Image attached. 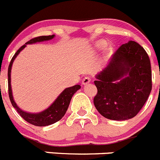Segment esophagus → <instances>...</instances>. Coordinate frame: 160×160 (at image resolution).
Segmentation results:
<instances>
[{
	"mask_svg": "<svg viewBox=\"0 0 160 160\" xmlns=\"http://www.w3.org/2000/svg\"><path fill=\"white\" fill-rule=\"evenodd\" d=\"M90 82H91V78L89 77H85L83 79V80H82V83H83V85L88 84V83H90Z\"/></svg>",
	"mask_w": 160,
	"mask_h": 160,
	"instance_id": "34e87169",
	"label": "esophagus"
}]
</instances>
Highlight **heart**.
<instances>
[{"label":"heart","instance_id":"heart-1","mask_svg":"<svg viewBox=\"0 0 160 160\" xmlns=\"http://www.w3.org/2000/svg\"><path fill=\"white\" fill-rule=\"evenodd\" d=\"M105 46H106V44L103 42H100L99 43V45H98V47H99V48H103V47H105Z\"/></svg>","mask_w":160,"mask_h":160}]
</instances>
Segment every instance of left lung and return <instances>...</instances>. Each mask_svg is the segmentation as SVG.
<instances>
[{
	"instance_id": "1",
	"label": "left lung",
	"mask_w": 160,
	"mask_h": 160,
	"mask_svg": "<svg viewBox=\"0 0 160 160\" xmlns=\"http://www.w3.org/2000/svg\"><path fill=\"white\" fill-rule=\"evenodd\" d=\"M95 78L98 92L94 104L99 114L110 120L132 118L152 91L148 55L141 45L129 41L116 50L108 65ZM116 80L119 81L114 82Z\"/></svg>"
}]
</instances>
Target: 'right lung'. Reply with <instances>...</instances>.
Wrapping results in <instances>:
<instances>
[{
  "label": "right lung",
  "instance_id": "1",
  "mask_svg": "<svg viewBox=\"0 0 160 160\" xmlns=\"http://www.w3.org/2000/svg\"><path fill=\"white\" fill-rule=\"evenodd\" d=\"M54 37V35H48V36H39L34 38L31 39L30 41L27 42L26 44L22 46L19 50L16 51L14 56L12 58L11 62H10L9 66H8V95H9L10 101L12 102V107L17 110L19 114L27 121L29 122L30 124L36 126H46V125H50L51 124L55 123V122H58L59 120L64 117V115L66 113L68 107L69 106L70 101L72 97V95L77 92V90L80 88V85L77 84L74 85L72 87L68 88H65L62 93L60 94L59 96L56 98V100L46 109V110H43V111L39 112V113H36V114H32V113H28V112L23 111L21 109L19 108L16 103L15 102L14 99H13L12 92V87H11V69L12 65L13 62H14L15 58L17 57L19 52L26 47L28 44H32V43L39 42L43 41H48V40L52 39Z\"/></svg>",
  "mask_w": 160,
  "mask_h": 160
}]
</instances>
